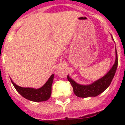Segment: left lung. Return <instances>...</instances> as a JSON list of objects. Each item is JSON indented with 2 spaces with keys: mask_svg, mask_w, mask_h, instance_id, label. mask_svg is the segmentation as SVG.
I'll return each instance as SVG.
<instances>
[{
  "mask_svg": "<svg viewBox=\"0 0 125 125\" xmlns=\"http://www.w3.org/2000/svg\"><path fill=\"white\" fill-rule=\"evenodd\" d=\"M114 40V39H113ZM115 61L112 69L109 71L106 75L95 81L89 85H80L74 82V80L67 75V80L70 82L72 87H73V91L75 95L78 97L86 98L89 97H96L108 87L110 85L112 80L116 72L117 64H118V58L117 53L115 48Z\"/></svg>",
  "mask_w": 125,
  "mask_h": 125,
  "instance_id": "8db88e82",
  "label": "left lung"
}]
</instances>
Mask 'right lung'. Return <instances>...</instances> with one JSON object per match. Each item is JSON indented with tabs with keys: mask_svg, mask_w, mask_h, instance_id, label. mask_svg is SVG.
Listing matches in <instances>:
<instances>
[{
	"mask_svg": "<svg viewBox=\"0 0 125 125\" xmlns=\"http://www.w3.org/2000/svg\"><path fill=\"white\" fill-rule=\"evenodd\" d=\"M54 75L52 74L47 82L39 89H34L31 87H22L16 85L11 80L13 85L17 92L25 99L34 102L46 101L51 97L52 84L53 82Z\"/></svg>",
	"mask_w": 125,
	"mask_h": 125,
	"instance_id": "right-lung-1",
	"label": "right lung"
}]
</instances>
